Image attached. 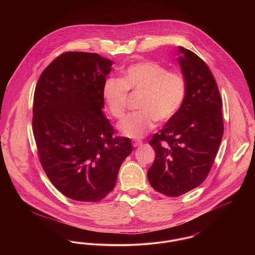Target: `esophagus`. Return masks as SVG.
<instances>
[{
  "mask_svg": "<svg viewBox=\"0 0 255 255\" xmlns=\"http://www.w3.org/2000/svg\"><path fill=\"white\" fill-rule=\"evenodd\" d=\"M132 144H133V147H137V146L142 144V141H140V140H133Z\"/></svg>",
  "mask_w": 255,
  "mask_h": 255,
  "instance_id": "34e87169",
  "label": "esophagus"
}]
</instances>
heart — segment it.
Here are the masks:
<instances>
[{"label":"heart","instance_id":"heart-1","mask_svg":"<svg viewBox=\"0 0 255 255\" xmlns=\"http://www.w3.org/2000/svg\"><path fill=\"white\" fill-rule=\"evenodd\" d=\"M128 90L142 92L140 111L128 115L119 125L121 133L130 138H140L156 127L157 121L169 122L181 108L185 97V82L178 73L167 72L155 61H140L128 66L122 79L109 77L102 96L110 113L122 119L126 108Z\"/></svg>","mask_w":255,"mask_h":255}]
</instances>
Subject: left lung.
<instances>
[{"mask_svg": "<svg viewBox=\"0 0 255 255\" xmlns=\"http://www.w3.org/2000/svg\"><path fill=\"white\" fill-rule=\"evenodd\" d=\"M178 61L185 97L176 116L149 141L156 158L147 172L152 187L170 197L184 194L206 180L224 133L222 99L209 68L182 47Z\"/></svg>", "mask_w": 255, "mask_h": 255, "instance_id": "obj_1", "label": "left lung"}]
</instances>
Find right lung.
Returning a JSON list of instances; mask_svg holds the SVG:
<instances>
[{"instance_id":"1","label":"right lung","mask_w":255,"mask_h":255,"mask_svg":"<svg viewBox=\"0 0 255 255\" xmlns=\"http://www.w3.org/2000/svg\"><path fill=\"white\" fill-rule=\"evenodd\" d=\"M113 64L97 53L65 52L37 82L32 130L39 158L51 183L74 201L105 198L133 151L103 113L102 88Z\"/></svg>"}]
</instances>
